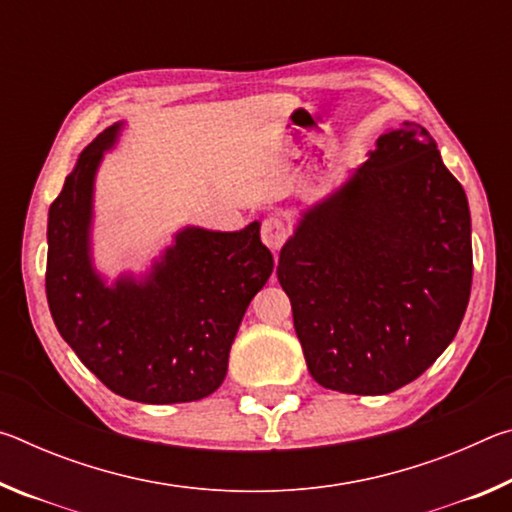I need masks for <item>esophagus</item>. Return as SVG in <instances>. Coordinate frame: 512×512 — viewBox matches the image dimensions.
<instances>
[{
  "mask_svg": "<svg viewBox=\"0 0 512 512\" xmlns=\"http://www.w3.org/2000/svg\"><path fill=\"white\" fill-rule=\"evenodd\" d=\"M287 237H289V225L284 223L282 216H268V219H264L262 241L268 248L277 250L284 244V241H287Z\"/></svg>",
  "mask_w": 512,
  "mask_h": 512,
  "instance_id": "34e87169",
  "label": "esophagus"
}]
</instances>
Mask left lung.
Masks as SVG:
<instances>
[{"mask_svg":"<svg viewBox=\"0 0 512 512\" xmlns=\"http://www.w3.org/2000/svg\"><path fill=\"white\" fill-rule=\"evenodd\" d=\"M277 280L320 386L388 395L418 379L454 341L472 289L470 205L433 137L413 121L379 135L302 212Z\"/></svg>","mask_w":512,"mask_h":512,"instance_id":"1","label":"left lung"}]
</instances>
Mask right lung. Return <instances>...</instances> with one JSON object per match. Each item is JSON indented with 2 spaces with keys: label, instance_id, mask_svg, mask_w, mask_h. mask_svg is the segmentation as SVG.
<instances>
[{
  "label": "right lung",
  "instance_id": "obj_1",
  "mask_svg": "<svg viewBox=\"0 0 512 512\" xmlns=\"http://www.w3.org/2000/svg\"><path fill=\"white\" fill-rule=\"evenodd\" d=\"M121 131L117 121L85 146L49 207V311L112 393L142 404L194 402L223 384L232 341L273 273V255L257 221L237 232L187 225L149 271L108 282L92 259L94 180Z\"/></svg>",
  "mask_w": 512,
  "mask_h": 512
}]
</instances>
